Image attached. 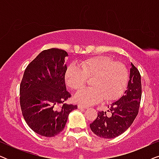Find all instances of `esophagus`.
Returning a JSON list of instances; mask_svg holds the SVG:
<instances>
[{"label":"esophagus","mask_w":159,"mask_h":159,"mask_svg":"<svg viewBox=\"0 0 159 159\" xmlns=\"http://www.w3.org/2000/svg\"><path fill=\"white\" fill-rule=\"evenodd\" d=\"M88 108V106L81 105V104H79V105H78V108Z\"/></svg>","instance_id":"34e87169"}]
</instances>
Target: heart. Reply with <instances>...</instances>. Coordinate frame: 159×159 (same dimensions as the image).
I'll return each mask as SVG.
<instances>
[{"label": "heart", "mask_w": 159, "mask_h": 159, "mask_svg": "<svg viewBox=\"0 0 159 159\" xmlns=\"http://www.w3.org/2000/svg\"><path fill=\"white\" fill-rule=\"evenodd\" d=\"M71 64L67 68L64 80L71 90H78L90 78L91 88L80 90L75 99L77 103L89 106L104 99L114 101L121 96L129 81V71L120 61L109 56H95Z\"/></svg>", "instance_id": "heart-1"}]
</instances>
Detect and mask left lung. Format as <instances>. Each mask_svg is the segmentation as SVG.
Returning <instances> with one entry per match:
<instances>
[{
    "instance_id": "obj_1",
    "label": "left lung",
    "mask_w": 159,
    "mask_h": 159,
    "mask_svg": "<svg viewBox=\"0 0 159 159\" xmlns=\"http://www.w3.org/2000/svg\"><path fill=\"white\" fill-rule=\"evenodd\" d=\"M131 66L125 95L108 106L110 115H106L103 111H98L96 119L90 125L93 133L100 138L111 139L120 135L132 125L138 114L142 95L141 77L138 69L132 63Z\"/></svg>"
}]
</instances>
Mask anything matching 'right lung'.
<instances>
[{
	"label": "right lung",
	"mask_w": 159,
	"mask_h": 159,
	"mask_svg": "<svg viewBox=\"0 0 159 159\" xmlns=\"http://www.w3.org/2000/svg\"><path fill=\"white\" fill-rule=\"evenodd\" d=\"M67 56L61 49L45 50L24 73L19 89L21 112L28 126L40 135H57L64 129L70 112L77 108L64 103L71 96L64 80Z\"/></svg>",
	"instance_id": "add662e5"
}]
</instances>
